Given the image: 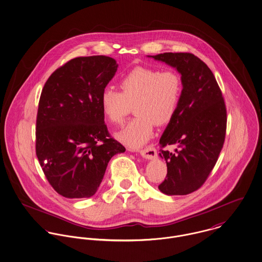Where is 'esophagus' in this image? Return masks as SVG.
Wrapping results in <instances>:
<instances>
[{
    "label": "esophagus",
    "mask_w": 262,
    "mask_h": 262,
    "mask_svg": "<svg viewBox=\"0 0 262 262\" xmlns=\"http://www.w3.org/2000/svg\"><path fill=\"white\" fill-rule=\"evenodd\" d=\"M140 152H141V157L146 160H154L158 157V151H157L156 147H154L152 145H149V146L145 147L144 149H141Z\"/></svg>",
    "instance_id": "esophagus-1"
}]
</instances>
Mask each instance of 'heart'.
Wrapping results in <instances>:
<instances>
[{"label": "heart", "mask_w": 262, "mask_h": 262, "mask_svg": "<svg viewBox=\"0 0 262 262\" xmlns=\"http://www.w3.org/2000/svg\"><path fill=\"white\" fill-rule=\"evenodd\" d=\"M121 93L106 88L101 96L105 119L119 125L130 113L137 117L116 135L130 148H139L150 140L155 124L162 126L174 118L182 95V79L174 70L137 67L120 81Z\"/></svg>", "instance_id": "heart-1"}]
</instances>
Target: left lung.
I'll use <instances>...</instances> for the list:
<instances>
[{"mask_svg":"<svg viewBox=\"0 0 262 262\" xmlns=\"http://www.w3.org/2000/svg\"><path fill=\"white\" fill-rule=\"evenodd\" d=\"M176 68L182 79L179 110L161 140L160 157L167 166L159 189L167 195L198 190L214 167L226 133V107L222 91L210 69L190 53L148 56ZM176 146L174 152L163 147Z\"/></svg>","mask_w":262,"mask_h":262,"instance_id":"8db88e82","label":"left lung"}]
</instances>
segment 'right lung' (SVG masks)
I'll use <instances>...</instances> for the list:
<instances>
[{
  "mask_svg": "<svg viewBox=\"0 0 262 262\" xmlns=\"http://www.w3.org/2000/svg\"><path fill=\"white\" fill-rule=\"evenodd\" d=\"M119 64L105 56L69 60L46 81L36 126V154L53 188L68 199L93 196L110 160L124 152L111 138L101 93Z\"/></svg>",
  "mask_w": 262,
  "mask_h": 262,
  "instance_id": "right-lung-1",
  "label": "right lung"
}]
</instances>
